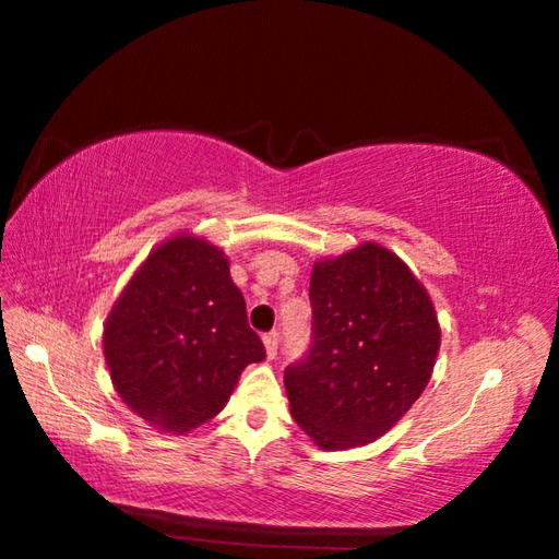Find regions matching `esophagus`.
I'll return each mask as SVG.
<instances>
[{
  "instance_id": "34e87169",
  "label": "esophagus",
  "mask_w": 559,
  "mask_h": 559,
  "mask_svg": "<svg viewBox=\"0 0 559 559\" xmlns=\"http://www.w3.org/2000/svg\"><path fill=\"white\" fill-rule=\"evenodd\" d=\"M264 346H266V358L273 360L278 355V334L276 331H271V334L264 336Z\"/></svg>"
}]
</instances>
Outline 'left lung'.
<instances>
[{
    "label": "left lung",
    "mask_w": 559,
    "mask_h": 559,
    "mask_svg": "<svg viewBox=\"0 0 559 559\" xmlns=\"http://www.w3.org/2000/svg\"><path fill=\"white\" fill-rule=\"evenodd\" d=\"M310 302V350L283 374L293 418L322 449L374 442L430 382V295L396 254L365 242L314 264Z\"/></svg>",
    "instance_id": "1"
}]
</instances>
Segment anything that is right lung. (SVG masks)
Returning a JSON list of instances; mask_svg holds the SVG:
<instances>
[{
	"instance_id": "obj_1",
	"label": "right lung",
	"mask_w": 559,
	"mask_h": 559,
	"mask_svg": "<svg viewBox=\"0 0 559 559\" xmlns=\"http://www.w3.org/2000/svg\"><path fill=\"white\" fill-rule=\"evenodd\" d=\"M103 346L117 394L165 432L218 415L245 367L266 358L228 259L189 235L148 254L115 302Z\"/></svg>"
}]
</instances>
